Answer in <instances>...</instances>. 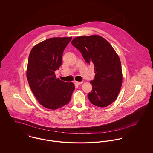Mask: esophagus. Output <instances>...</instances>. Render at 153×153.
I'll use <instances>...</instances> for the list:
<instances>
[{
    "label": "esophagus",
    "mask_w": 153,
    "mask_h": 153,
    "mask_svg": "<svg viewBox=\"0 0 153 153\" xmlns=\"http://www.w3.org/2000/svg\"><path fill=\"white\" fill-rule=\"evenodd\" d=\"M74 83H75V85H81V84H82L83 83V82H82V81H81V82H78V81H75V82H74Z\"/></svg>",
    "instance_id": "obj_1"
}]
</instances>
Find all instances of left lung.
<instances>
[{"label":"left lung","instance_id":"left-lung-1","mask_svg":"<svg viewBox=\"0 0 153 153\" xmlns=\"http://www.w3.org/2000/svg\"><path fill=\"white\" fill-rule=\"evenodd\" d=\"M72 45L82 53L86 62L93 64L95 78L91 81L89 101L99 107H106L114 102L122 85L123 75L119 56L109 42L98 35L74 38Z\"/></svg>","mask_w":153,"mask_h":153}]
</instances>
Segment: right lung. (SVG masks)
Returning <instances> with one entry per match:
<instances>
[{"instance_id":"right-lung-1","label":"right lung","mask_w":153,"mask_h":153,"mask_svg":"<svg viewBox=\"0 0 153 153\" xmlns=\"http://www.w3.org/2000/svg\"><path fill=\"white\" fill-rule=\"evenodd\" d=\"M71 39L49 38L37 44L30 51L27 79L33 95L46 108L56 109L68 104L75 89L72 82L61 81L55 75L62 64L64 51Z\"/></svg>"}]
</instances>
